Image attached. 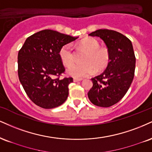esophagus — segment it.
Instances as JSON below:
<instances>
[{
    "label": "esophagus",
    "instance_id": "esophagus-1",
    "mask_svg": "<svg viewBox=\"0 0 152 152\" xmlns=\"http://www.w3.org/2000/svg\"><path fill=\"white\" fill-rule=\"evenodd\" d=\"M83 80V78H74V82H78V81H81Z\"/></svg>",
    "mask_w": 152,
    "mask_h": 152
}]
</instances>
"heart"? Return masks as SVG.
<instances>
[{"label": "heart", "mask_w": 152, "mask_h": 152, "mask_svg": "<svg viewBox=\"0 0 152 152\" xmlns=\"http://www.w3.org/2000/svg\"><path fill=\"white\" fill-rule=\"evenodd\" d=\"M79 46L87 52L83 57L84 62L70 66L67 69L69 75L76 78H83L94 74L96 70H103L107 66L110 59L109 49L105 47H99V42L96 39L91 37L84 39L80 42ZM59 57L65 66H69L74 62L75 52L71 44L61 47Z\"/></svg>", "instance_id": "1"}]
</instances>
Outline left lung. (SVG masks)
Returning a JSON list of instances; mask_svg holds the SVG:
<instances>
[{
	"label": "left lung",
	"mask_w": 152,
	"mask_h": 152,
	"mask_svg": "<svg viewBox=\"0 0 152 152\" xmlns=\"http://www.w3.org/2000/svg\"><path fill=\"white\" fill-rule=\"evenodd\" d=\"M103 39L110 51V59L103 74L92 78L89 100L99 107H110L123 98L130 87L135 70L134 52L131 41L116 31L101 29L89 34Z\"/></svg>",
	"instance_id": "1"
}]
</instances>
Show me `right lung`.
I'll return each mask as SVG.
<instances>
[{
  "instance_id": "add662e5",
  "label": "right lung",
  "mask_w": 152,
  "mask_h": 152,
  "mask_svg": "<svg viewBox=\"0 0 152 152\" xmlns=\"http://www.w3.org/2000/svg\"><path fill=\"white\" fill-rule=\"evenodd\" d=\"M77 39L52 30L29 37L18 55V77L24 90L35 105L45 109L61 105L69 96L73 78H60L65 72L59 51Z\"/></svg>"
}]
</instances>
